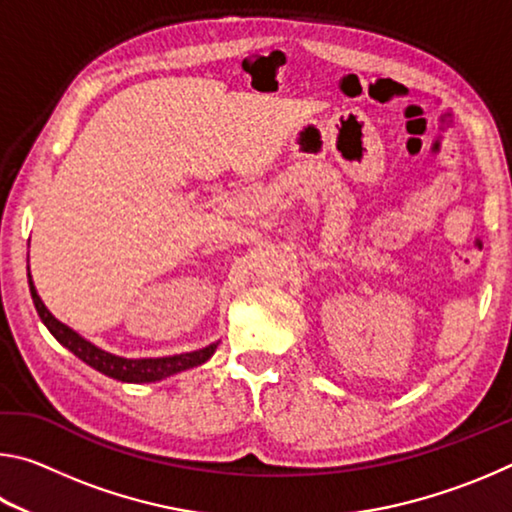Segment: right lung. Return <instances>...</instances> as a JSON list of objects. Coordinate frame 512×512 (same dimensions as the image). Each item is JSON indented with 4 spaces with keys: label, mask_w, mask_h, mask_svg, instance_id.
<instances>
[{
    "label": "right lung",
    "mask_w": 512,
    "mask_h": 512,
    "mask_svg": "<svg viewBox=\"0 0 512 512\" xmlns=\"http://www.w3.org/2000/svg\"><path fill=\"white\" fill-rule=\"evenodd\" d=\"M27 275H29V289H31L33 305H36V311H38V316L42 318V323L47 325L51 334H54V339L60 345H65L69 352H74L81 361L88 363V366H92L94 370H99V372H103V375H108L112 379L128 381V384H146V381H160L164 377L176 375V372H183V370H189L194 366H201V363H205L207 359L212 357L216 345H219V343H212L203 350L173 354V357H158V359H124V357H117V354H110L106 350L97 348V345H92L90 341H85L83 336L74 332V329H69L67 325L60 323L58 318L51 316V311L45 307V302L40 300L36 287H33L31 273H27Z\"/></svg>",
    "instance_id": "add662e5"
}]
</instances>
